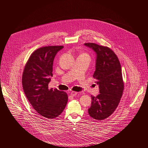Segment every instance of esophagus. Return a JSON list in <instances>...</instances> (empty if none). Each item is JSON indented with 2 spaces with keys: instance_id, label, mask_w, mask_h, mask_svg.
<instances>
[{
  "instance_id": "esophagus-1",
  "label": "esophagus",
  "mask_w": 148,
  "mask_h": 148,
  "mask_svg": "<svg viewBox=\"0 0 148 148\" xmlns=\"http://www.w3.org/2000/svg\"><path fill=\"white\" fill-rule=\"evenodd\" d=\"M77 93H78V92H75V91H72L71 92V96H76L77 95Z\"/></svg>"
}]
</instances>
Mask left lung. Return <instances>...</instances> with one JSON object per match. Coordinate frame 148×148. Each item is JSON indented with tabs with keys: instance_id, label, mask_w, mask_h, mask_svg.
Wrapping results in <instances>:
<instances>
[{
	"instance_id": "8db88e82",
	"label": "left lung",
	"mask_w": 148,
	"mask_h": 148,
	"mask_svg": "<svg viewBox=\"0 0 148 148\" xmlns=\"http://www.w3.org/2000/svg\"><path fill=\"white\" fill-rule=\"evenodd\" d=\"M96 53V70L93 77L99 85L100 93L91 96L92 102L88 109L89 116L95 120L109 117L117 108L124 90V82L120 61L109 47L95 43H85Z\"/></svg>"
}]
</instances>
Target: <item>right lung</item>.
<instances>
[{"mask_svg": "<svg viewBox=\"0 0 148 148\" xmlns=\"http://www.w3.org/2000/svg\"><path fill=\"white\" fill-rule=\"evenodd\" d=\"M63 46H47L35 51L27 62L22 76L24 92L35 110L53 119L62 114L68 101L66 92L49 89L54 58Z\"/></svg>", "mask_w": 148, "mask_h": 148, "instance_id": "right-lung-1", "label": "right lung"}]
</instances>
